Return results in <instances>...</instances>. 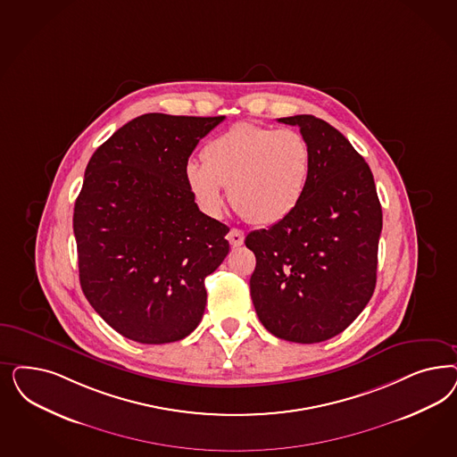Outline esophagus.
<instances>
[{"label":"esophagus","mask_w":457,"mask_h":457,"mask_svg":"<svg viewBox=\"0 0 457 457\" xmlns=\"http://www.w3.org/2000/svg\"><path fill=\"white\" fill-rule=\"evenodd\" d=\"M227 238H228V242H230V245H232V247H240V245L244 244V238H245V236H244V232H242V230H238V228H232V230L228 232Z\"/></svg>","instance_id":"obj_1"}]
</instances>
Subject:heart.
<instances>
[{"label": "heart", "instance_id": "heart-1", "mask_svg": "<svg viewBox=\"0 0 457 457\" xmlns=\"http://www.w3.org/2000/svg\"><path fill=\"white\" fill-rule=\"evenodd\" d=\"M204 162L190 160L185 179L198 206L219 217L225 187L237 212L255 225H276L289 219L304 200L312 151L295 129H272L238 122L204 147Z\"/></svg>", "mask_w": 457, "mask_h": 457}]
</instances>
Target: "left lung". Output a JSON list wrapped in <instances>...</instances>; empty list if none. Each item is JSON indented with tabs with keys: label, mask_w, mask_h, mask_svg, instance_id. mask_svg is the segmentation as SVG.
I'll use <instances>...</instances> for the list:
<instances>
[{
	"label": "left lung",
	"mask_w": 457,
	"mask_h": 457,
	"mask_svg": "<svg viewBox=\"0 0 457 457\" xmlns=\"http://www.w3.org/2000/svg\"><path fill=\"white\" fill-rule=\"evenodd\" d=\"M278 120L308 139L312 175L289 219L245 237L252 303L269 333L310 345L339 335L369 304L382 206L369 164L338 129L310 114Z\"/></svg>",
	"instance_id": "8db88e82"
}]
</instances>
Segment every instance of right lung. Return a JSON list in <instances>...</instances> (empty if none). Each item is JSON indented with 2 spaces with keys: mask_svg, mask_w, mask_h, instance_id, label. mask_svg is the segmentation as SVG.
I'll use <instances>...</instances> for the list:
<instances>
[{
  "mask_svg": "<svg viewBox=\"0 0 457 457\" xmlns=\"http://www.w3.org/2000/svg\"><path fill=\"white\" fill-rule=\"evenodd\" d=\"M223 119L143 114L88 162L74 208L79 278L90 306L126 338L173 343L202 321L205 278L228 253V227L200 212L185 166Z\"/></svg>",
  "mask_w": 457,
  "mask_h": 457,
  "instance_id": "1",
  "label": "right lung"
}]
</instances>
